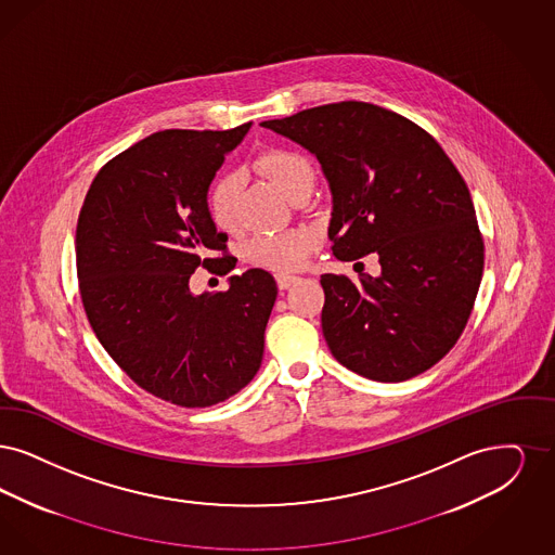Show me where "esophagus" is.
Listing matches in <instances>:
<instances>
[{
  "mask_svg": "<svg viewBox=\"0 0 555 555\" xmlns=\"http://www.w3.org/2000/svg\"><path fill=\"white\" fill-rule=\"evenodd\" d=\"M298 280H300V278L288 275V273H278V275H275V282H278V288L280 289H288L289 286H294Z\"/></svg>",
  "mask_w": 555,
  "mask_h": 555,
  "instance_id": "obj_1",
  "label": "esophagus"
}]
</instances>
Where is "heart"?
Here are the masks:
<instances>
[{"label":"heart","instance_id":"obj_1","mask_svg":"<svg viewBox=\"0 0 555 555\" xmlns=\"http://www.w3.org/2000/svg\"><path fill=\"white\" fill-rule=\"evenodd\" d=\"M257 166L288 198L302 189H313V166L305 155L296 151L269 149L257 159ZM236 194L238 178L234 173L219 176L214 182L209 191V214L219 228L228 230L234 225ZM314 244L317 238L311 230L294 228L255 236L246 246V255L257 266L269 267L275 271H292L305 266Z\"/></svg>","mask_w":555,"mask_h":555}]
</instances>
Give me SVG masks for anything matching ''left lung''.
Masks as SVG:
<instances>
[{
  "mask_svg": "<svg viewBox=\"0 0 555 555\" xmlns=\"http://www.w3.org/2000/svg\"><path fill=\"white\" fill-rule=\"evenodd\" d=\"M261 126L321 164L336 259L379 257L375 278L321 275L334 359L384 384L431 369L456 344L481 286V234L459 169L423 128L373 103H330Z\"/></svg>",
  "mask_w": 555,
  "mask_h": 555,
  "instance_id": "8db88e82",
  "label": "left lung"
}]
</instances>
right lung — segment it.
Here are the masks:
<instances>
[{
	"mask_svg": "<svg viewBox=\"0 0 555 555\" xmlns=\"http://www.w3.org/2000/svg\"><path fill=\"white\" fill-rule=\"evenodd\" d=\"M250 121L232 130H162L99 169L76 228L89 323L107 354L149 393L205 409L259 371L278 286L248 269L228 292H191L198 266L234 267L207 194Z\"/></svg>",
	"mask_w": 555,
	"mask_h": 555,
	"instance_id": "obj_1",
	"label": "right lung"
}]
</instances>
